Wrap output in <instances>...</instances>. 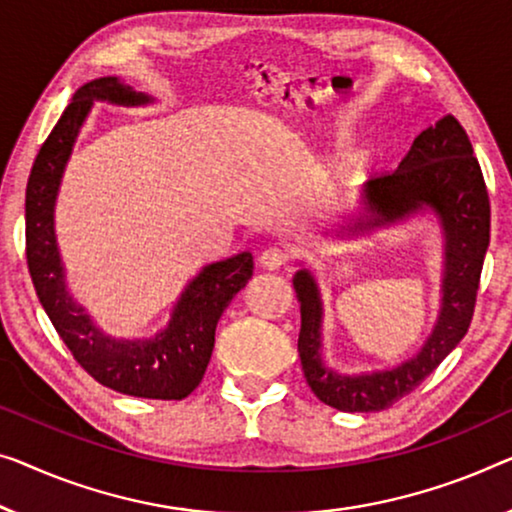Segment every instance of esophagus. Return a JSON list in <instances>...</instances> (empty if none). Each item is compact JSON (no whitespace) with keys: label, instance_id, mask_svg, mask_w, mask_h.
<instances>
[{"label":"esophagus","instance_id":"1","mask_svg":"<svg viewBox=\"0 0 512 512\" xmlns=\"http://www.w3.org/2000/svg\"><path fill=\"white\" fill-rule=\"evenodd\" d=\"M289 262V253L282 248H266L262 255H259V264L269 271H278Z\"/></svg>","mask_w":512,"mask_h":512}]
</instances>
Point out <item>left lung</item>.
<instances>
[{"mask_svg":"<svg viewBox=\"0 0 512 512\" xmlns=\"http://www.w3.org/2000/svg\"><path fill=\"white\" fill-rule=\"evenodd\" d=\"M372 216L358 230L386 225L430 207L446 236L444 303L439 322L421 354L393 370L372 375H338L322 363V303L315 278L308 271L294 276L301 303L299 354L312 393L338 411H381L409 395L439 368L474 317L483 259L490 246V197L474 156L469 135L453 114L425 128L402 158L398 170L372 177L363 190Z\"/></svg>","mask_w":512,"mask_h":512,"instance_id":"left-lung-1","label":"left lung"}]
</instances>
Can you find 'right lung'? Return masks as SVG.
<instances>
[{"instance_id":"add662e5","label":"right lung","mask_w":512,"mask_h":512,"mask_svg":"<svg viewBox=\"0 0 512 512\" xmlns=\"http://www.w3.org/2000/svg\"><path fill=\"white\" fill-rule=\"evenodd\" d=\"M94 101L149 103L117 78H98L75 91L34 160L25 193L27 266L43 310L71 354L98 384L149 400H183L200 386L211 361L216 326L227 305L253 278V255L204 266L181 294L172 322L154 340H112L91 324L64 285L55 241V200L61 172Z\"/></svg>"}]
</instances>
